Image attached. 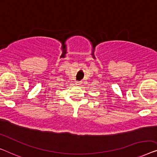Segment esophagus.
Returning a JSON list of instances; mask_svg holds the SVG:
<instances>
[{"label": "esophagus", "mask_w": 157, "mask_h": 157, "mask_svg": "<svg viewBox=\"0 0 157 157\" xmlns=\"http://www.w3.org/2000/svg\"><path fill=\"white\" fill-rule=\"evenodd\" d=\"M75 84H76V86H80L81 84V81H76V82H75Z\"/></svg>", "instance_id": "esophagus-1"}]
</instances>
